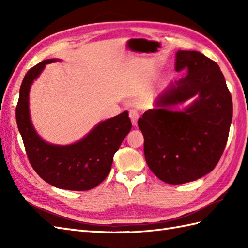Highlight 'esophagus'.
Wrapping results in <instances>:
<instances>
[{"instance_id":"esophagus-1","label":"esophagus","mask_w":248,"mask_h":248,"mask_svg":"<svg viewBox=\"0 0 248 248\" xmlns=\"http://www.w3.org/2000/svg\"><path fill=\"white\" fill-rule=\"evenodd\" d=\"M129 117H130L131 121H132V124L134 125V127H136V125H138V120H139L138 112H136V110H130Z\"/></svg>"}]
</instances>
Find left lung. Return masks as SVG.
Here are the masks:
<instances>
[{"instance_id":"8db88e82","label":"left lung","mask_w":248,"mask_h":248,"mask_svg":"<svg viewBox=\"0 0 248 248\" xmlns=\"http://www.w3.org/2000/svg\"><path fill=\"white\" fill-rule=\"evenodd\" d=\"M175 69H186V76L157 96L139 128L151 171L166 183L182 184L217 166L227 144L232 99L218 65L200 52L177 51ZM192 97L183 110L173 109Z\"/></svg>"}]
</instances>
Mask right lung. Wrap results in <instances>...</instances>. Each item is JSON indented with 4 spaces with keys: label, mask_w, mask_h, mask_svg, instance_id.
Returning a JSON list of instances; mask_svg holds the SVG:
<instances>
[{
    "label": "right lung",
    "mask_w": 248,
    "mask_h": 248,
    "mask_svg": "<svg viewBox=\"0 0 248 248\" xmlns=\"http://www.w3.org/2000/svg\"><path fill=\"white\" fill-rule=\"evenodd\" d=\"M57 59L43 61L26 73L20 87L16 119L31 165L55 187L88 191L108 177L115 152L132 128L127 110L93 127L82 140L71 145H54L36 132L30 115V89L46 65Z\"/></svg>",
    "instance_id": "1"
}]
</instances>
